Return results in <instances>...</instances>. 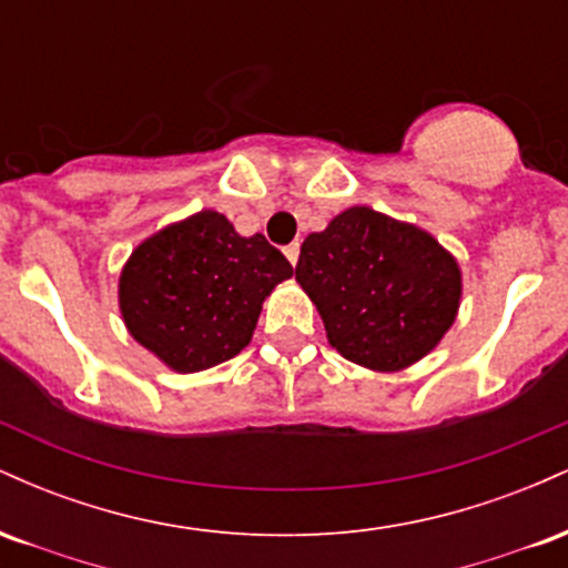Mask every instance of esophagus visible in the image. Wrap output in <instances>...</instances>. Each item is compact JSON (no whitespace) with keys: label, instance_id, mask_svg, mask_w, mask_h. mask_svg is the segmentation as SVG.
Returning a JSON list of instances; mask_svg holds the SVG:
<instances>
[{"label":"esophagus","instance_id":"esophagus-1","mask_svg":"<svg viewBox=\"0 0 568 568\" xmlns=\"http://www.w3.org/2000/svg\"><path fill=\"white\" fill-rule=\"evenodd\" d=\"M298 253H302V245L298 243H291L288 247H285V258H288L293 266H296V262H298Z\"/></svg>","mask_w":568,"mask_h":568}]
</instances>
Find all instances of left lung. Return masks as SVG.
<instances>
[{
  "mask_svg": "<svg viewBox=\"0 0 568 568\" xmlns=\"http://www.w3.org/2000/svg\"><path fill=\"white\" fill-rule=\"evenodd\" d=\"M296 283L338 355L395 374L429 355L459 315V262L422 226L352 205L302 243Z\"/></svg>",
  "mask_w": 568,
  "mask_h": 568,
  "instance_id": "obj_1",
  "label": "left lung"
}]
</instances>
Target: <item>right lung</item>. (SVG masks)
Returning <instances> with one entry per match:
<instances>
[{
  "mask_svg": "<svg viewBox=\"0 0 568 568\" xmlns=\"http://www.w3.org/2000/svg\"><path fill=\"white\" fill-rule=\"evenodd\" d=\"M293 275L264 240L243 237L219 211L149 234L120 272L128 334L175 374L219 366L251 344L264 298Z\"/></svg>",
  "mask_w": 568,
  "mask_h": 568,
  "instance_id": "add662e5",
  "label": "right lung"
}]
</instances>
